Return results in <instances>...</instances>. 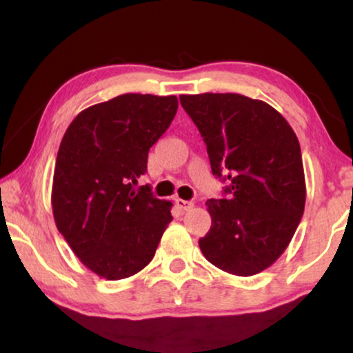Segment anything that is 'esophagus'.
Returning a JSON list of instances; mask_svg holds the SVG:
<instances>
[{
  "mask_svg": "<svg viewBox=\"0 0 353 353\" xmlns=\"http://www.w3.org/2000/svg\"><path fill=\"white\" fill-rule=\"evenodd\" d=\"M175 204H176V207L180 210H183V212H186V210H190V209H192V207H194V204H192L191 201H185V199H180V197H178V199H175Z\"/></svg>",
  "mask_w": 353,
  "mask_h": 353,
  "instance_id": "34e87169",
  "label": "esophagus"
}]
</instances>
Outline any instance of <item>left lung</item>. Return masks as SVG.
I'll list each match as a JSON object with an SVG mask.
<instances>
[{
    "label": "left lung",
    "mask_w": 353,
    "mask_h": 353,
    "mask_svg": "<svg viewBox=\"0 0 353 353\" xmlns=\"http://www.w3.org/2000/svg\"><path fill=\"white\" fill-rule=\"evenodd\" d=\"M204 138L212 173L228 199L205 202L212 226L199 248L216 268L252 276L281 257L305 207L299 139L288 120L260 99L236 93L181 94Z\"/></svg>",
    "instance_id": "left-lung-1"
}]
</instances>
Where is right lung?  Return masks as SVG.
Masks as SVG:
<instances>
[{"label":"right lung","mask_w":353,"mask_h":353,"mask_svg":"<svg viewBox=\"0 0 353 353\" xmlns=\"http://www.w3.org/2000/svg\"><path fill=\"white\" fill-rule=\"evenodd\" d=\"M176 109V96L127 93L81 110L65 130L52 215L80 262L101 278L117 281L141 272L172 221L170 201L134 186Z\"/></svg>","instance_id":"add662e5"}]
</instances>
